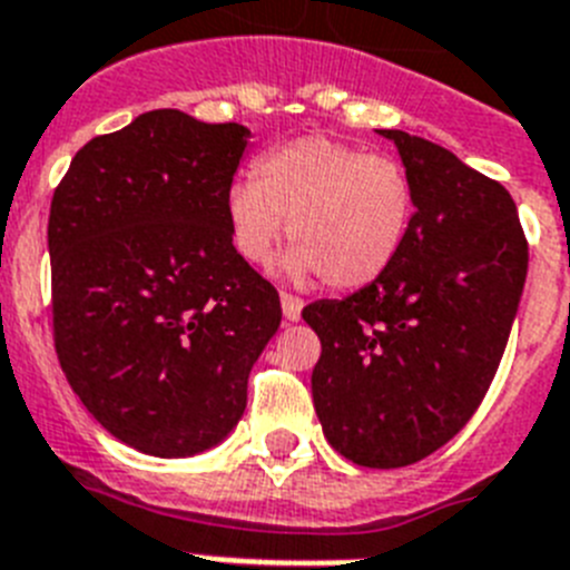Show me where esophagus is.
Listing matches in <instances>:
<instances>
[{
	"instance_id": "34e87169",
	"label": "esophagus",
	"mask_w": 570,
	"mask_h": 570,
	"mask_svg": "<svg viewBox=\"0 0 570 570\" xmlns=\"http://www.w3.org/2000/svg\"><path fill=\"white\" fill-rule=\"evenodd\" d=\"M281 309H284V317L286 321H301V309H304V304L297 301V297L292 295H281Z\"/></svg>"
}]
</instances>
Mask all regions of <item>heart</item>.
<instances>
[{
  "label": "heart",
  "instance_id": "heart-1",
  "mask_svg": "<svg viewBox=\"0 0 570 570\" xmlns=\"http://www.w3.org/2000/svg\"><path fill=\"white\" fill-rule=\"evenodd\" d=\"M412 213V181L394 158L330 136L266 153L255 164V181H235L227 193L240 258L269 264L289 222V278L321 275L332 289H361L381 278L406 244Z\"/></svg>",
  "mask_w": 570,
  "mask_h": 570
}]
</instances>
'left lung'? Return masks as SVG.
I'll return each mask as SVG.
<instances>
[{
	"mask_svg": "<svg viewBox=\"0 0 570 570\" xmlns=\"http://www.w3.org/2000/svg\"><path fill=\"white\" fill-rule=\"evenodd\" d=\"M394 141L414 193L409 238L377 281L315 301L321 337L312 400L332 449L368 469H400L449 443L483 403L528 273L517 204L445 147Z\"/></svg>",
	"mask_w": 570,
	"mask_h": 570,
	"instance_id": "left-lung-1",
	"label": "left lung"
}]
</instances>
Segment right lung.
Returning <instances> with one entry per match:
<instances>
[{"label":"right lung","mask_w":570,"mask_h":570,"mask_svg":"<svg viewBox=\"0 0 570 570\" xmlns=\"http://www.w3.org/2000/svg\"><path fill=\"white\" fill-rule=\"evenodd\" d=\"M244 125L150 110L87 141L48 222L61 372L112 438L153 458L222 443L281 297L233 247Z\"/></svg>","instance_id":"obj_1"}]
</instances>
